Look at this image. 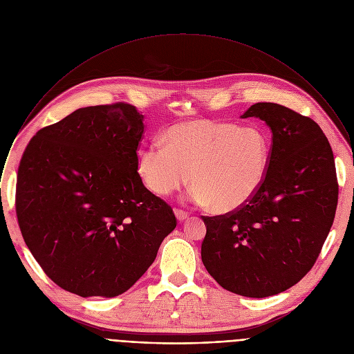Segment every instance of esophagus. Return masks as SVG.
I'll return each mask as SVG.
<instances>
[{
  "mask_svg": "<svg viewBox=\"0 0 354 354\" xmlns=\"http://www.w3.org/2000/svg\"><path fill=\"white\" fill-rule=\"evenodd\" d=\"M175 216H176L178 221H185V220L189 217V213H187V212H183V210H180V209H176V210H175Z\"/></svg>",
  "mask_w": 354,
  "mask_h": 354,
  "instance_id": "esophagus-1",
  "label": "esophagus"
}]
</instances>
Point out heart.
Listing matches in <instances>:
<instances>
[{
    "instance_id": "heart-1",
    "label": "heart",
    "mask_w": 354,
    "mask_h": 354,
    "mask_svg": "<svg viewBox=\"0 0 354 354\" xmlns=\"http://www.w3.org/2000/svg\"><path fill=\"white\" fill-rule=\"evenodd\" d=\"M162 142L137 154V174L156 196L167 197L189 180L190 196L216 213L234 212L262 187L272 158V138L258 126L194 120L171 126Z\"/></svg>"
}]
</instances>
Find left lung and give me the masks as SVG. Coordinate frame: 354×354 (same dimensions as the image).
Here are the masks:
<instances>
[{"instance_id": "left-lung-1", "label": "left lung", "mask_w": 354, "mask_h": 354, "mask_svg": "<svg viewBox=\"0 0 354 354\" xmlns=\"http://www.w3.org/2000/svg\"><path fill=\"white\" fill-rule=\"evenodd\" d=\"M241 118L270 127L269 171L242 207L201 216V261L223 288L263 298L313 269L333 224L339 185L330 144L311 118L272 102L252 105Z\"/></svg>"}]
</instances>
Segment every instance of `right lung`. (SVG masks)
<instances>
[{"mask_svg": "<svg viewBox=\"0 0 354 354\" xmlns=\"http://www.w3.org/2000/svg\"><path fill=\"white\" fill-rule=\"evenodd\" d=\"M144 116L126 102L82 108L40 129L17 176L18 224L59 287L86 297L127 291L178 221L141 182Z\"/></svg>", "mask_w": 354, "mask_h": 354, "instance_id": "1", "label": "right lung"}]
</instances>
